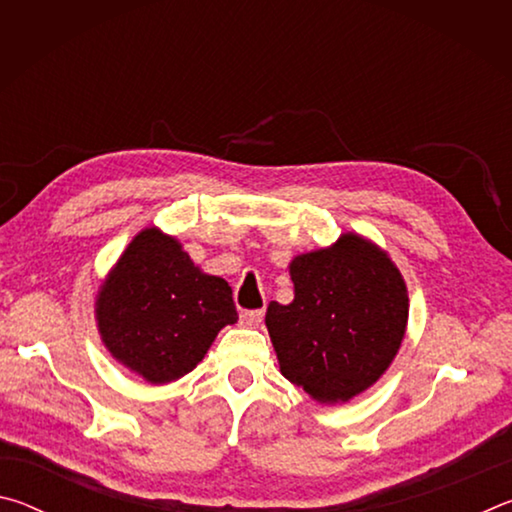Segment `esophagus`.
Returning a JSON list of instances; mask_svg holds the SVG:
<instances>
[{
    "label": "esophagus",
    "instance_id": "1",
    "mask_svg": "<svg viewBox=\"0 0 512 512\" xmlns=\"http://www.w3.org/2000/svg\"><path fill=\"white\" fill-rule=\"evenodd\" d=\"M262 320H264L262 309H248L241 314V325H246V327H259L262 325Z\"/></svg>",
    "mask_w": 512,
    "mask_h": 512
}]
</instances>
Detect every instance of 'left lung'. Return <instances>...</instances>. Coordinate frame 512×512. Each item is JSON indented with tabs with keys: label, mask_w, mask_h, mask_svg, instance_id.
I'll use <instances>...</instances> for the list:
<instances>
[{
	"label": "left lung",
	"mask_w": 512,
	"mask_h": 512,
	"mask_svg": "<svg viewBox=\"0 0 512 512\" xmlns=\"http://www.w3.org/2000/svg\"><path fill=\"white\" fill-rule=\"evenodd\" d=\"M289 271L296 298L266 309L282 375L318 402H348L375 384L400 350L409 320L402 275L359 235L296 257Z\"/></svg>",
	"instance_id": "8db88e82"
}]
</instances>
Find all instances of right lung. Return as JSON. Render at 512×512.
Returning <instances> with one entry per match:
<instances>
[{
  "label": "right lung",
  "mask_w": 512,
  "mask_h": 512,
  "mask_svg": "<svg viewBox=\"0 0 512 512\" xmlns=\"http://www.w3.org/2000/svg\"><path fill=\"white\" fill-rule=\"evenodd\" d=\"M237 318L230 284L203 273L155 228L128 244L97 298L106 348L151 384L194 370L221 327Z\"/></svg>",
  "instance_id": "right-lung-1"
}]
</instances>
